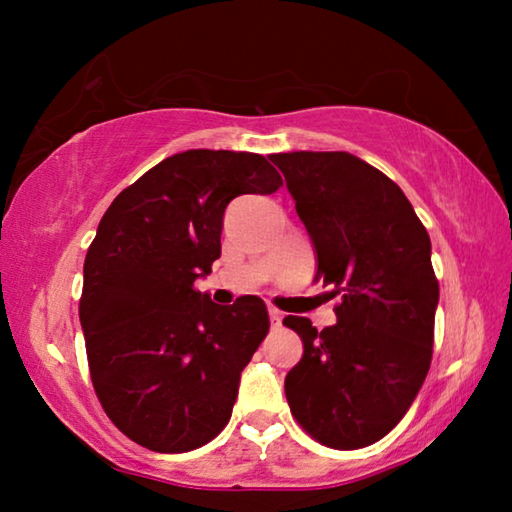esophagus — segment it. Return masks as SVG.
<instances>
[{
	"label": "esophagus",
	"instance_id": "obj_1",
	"mask_svg": "<svg viewBox=\"0 0 512 512\" xmlns=\"http://www.w3.org/2000/svg\"><path fill=\"white\" fill-rule=\"evenodd\" d=\"M268 316H271V323L277 327L282 323V311L275 309V307H268Z\"/></svg>",
	"mask_w": 512,
	"mask_h": 512
}]
</instances>
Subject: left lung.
I'll return each mask as SVG.
<instances>
[{
    "label": "left lung",
    "mask_w": 512,
    "mask_h": 512,
    "mask_svg": "<svg viewBox=\"0 0 512 512\" xmlns=\"http://www.w3.org/2000/svg\"><path fill=\"white\" fill-rule=\"evenodd\" d=\"M311 237L316 282L341 296L336 325H284L305 345L284 379L293 418L320 445L377 443L409 411L433 352L438 280L431 239L409 198L345 151L275 153Z\"/></svg>",
    "instance_id": "obj_1"
}]
</instances>
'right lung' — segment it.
Wrapping results in <instances>:
<instances>
[{
	"instance_id": "1",
	"label": "right lung",
	"mask_w": 512,
	"mask_h": 512,
	"mask_svg": "<svg viewBox=\"0 0 512 512\" xmlns=\"http://www.w3.org/2000/svg\"><path fill=\"white\" fill-rule=\"evenodd\" d=\"M280 185L264 155L192 149L155 164L103 214L79 318L94 393L133 443L183 454L228 424L241 370L271 323L262 298L221 307L194 282L221 257L232 198Z\"/></svg>"
}]
</instances>
